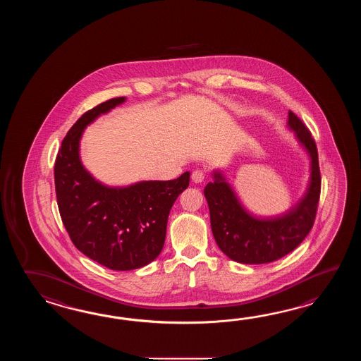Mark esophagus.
<instances>
[{"instance_id": "esophagus-1", "label": "esophagus", "mask_w": 361, "mask_h": 361, "mask_svg": "<svg viewBox=\"0 0 361 361\" xmlns=\"http://www.w3.org/2000/svg\"><path fill=\"white\" fill-rule=\"evenodd\" d=\"M191 178L195 183H201L204 180V178H205V173H204V170L201 169L193 170Z\"/></svg>"}]
</instances>
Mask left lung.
Here are the masks:
<instances>
[{
    "label": "left lung",
    "mask_w": 361,
    "mask_h": 361,
    "mask_svg": "<svg viewBox=\"0 0 361 361\" xmlns=\"http://www.w3.org/2000/svg\"><path fill=\"white\" fill-rule=\"evenodd\" d=\"M288 126L311 159L306 193L290 210L274 218L254 216L218 170L213 171V182L204 190L216 245L232 261L245 264L277 261L300 245L314 226L322 190L317 148L310 130L292 111Z\"/></svg>",
    "instance_id": "1"
}]
</instances>
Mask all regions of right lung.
I'll list each match as a JSON object with an SVG mask.
<instances>
[{"label": "right lung", "mask_w": 361, "mask_h": 361, "mask_svg": "<svg viewBox=\"0 0 361 361\" xmlns=\"http://www.w3.org/2000/svg\"><path fill=\"white\" fill-rule=\"evenodd\" d=\"M114 98L85 112L56 154L55 192L61 221L77 249L115 271L140 269L161 253L170 209L190 184V171L173 180L108 187L80 160V139L97 117L125 102Z\"/></svg>", "instance_id": "obj_1"}]
</instances>
